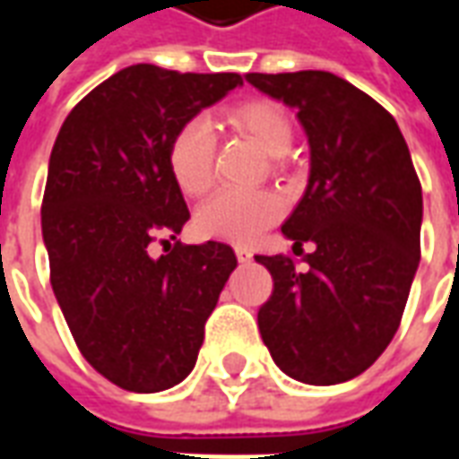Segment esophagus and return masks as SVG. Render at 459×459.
<instances>
[{
    "label": "esophagus",
    "instance_id": "esophagus-1",
    "mask_svg": "<svg viewBox=\"0 0 459 459\" xmlns=\"http://www.w3.org/2000/svg\"><path fill=\"white\" fill-rule=\"evenodd\" d=\"M236 258H238L240 263H248V260H253V253H250L246 246H236Z\"/></svg>",
    "mask_w": 459,
    "mask_h": 459
}]
</instances>
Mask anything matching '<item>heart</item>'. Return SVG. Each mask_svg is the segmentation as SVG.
<instances>
[{"label":"heart","mask_w":459,"mask_h":459,"mask_svg":"<svg viewBox=\"0 0 459 459\" xmlns=\"http://www.w3.org/2000/svg\"><path fill=\"white\" fill-rule=\"evenodd\" d=\"M233 130L258 144L270 157H282L292 147V122L273 100H248L229 113ZM216 137L204 117H191L174 132L167 150L171 179L184 194L201 196L213 181ZM282 199L273 191L221 189L196 211V229L209 238L250 243L282 219Z\"/></svg>","instance_id":"obj_1"}]
</instances>
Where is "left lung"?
I'll use <instances>...</instances> for the list:
<instances>
[{
    "label": "left lung",
    "instance_id": "obj_1",
    "mask_svg": "<svg viewBox=\"0 0 459 459\" xmlns=\"http://www.w3.org/2000/svg\"><path fill=\"white\" fill-rule=\"evenodd\" d=\"M298 110L309 140V181L282 233L305 254L255 255L273 275L258 327L292 378L332 385L364 374L391 344L420 263L423 191L394 115L327 71L248 74Z\"/></svg>",
    "mask_w": 459,
    "mask_h": 459
}]
</instances>
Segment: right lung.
<instances>
[{
	"label": "right lung",
	"mask_w": 459,
	"mask_h": 459,
	"mask_svg": "<svg viewBox=\"0 0 459 459\" xmlns=\"http://www.w3.org/2000/svg\"><path fill=\"white\" fill-rule=\"evenodd\" d=\"M240 83L238 74L127 65L56 137L41 204L51 288L85 361L125 391L157 394L191 374L238 263L219 240H177L160 258L150 246L189 221L167 164L174 132Z\"/></svg>",
	"instance_id": "obj_1"
}]
</instances>
